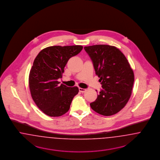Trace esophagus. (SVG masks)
Here are the masks:
<instances>
[{"instance_id":"34e87169","label":"esophagus","mask_w":160,"mask_h":160,"mask_svg":"<svg viewBox=\"0 0 160 160\" xmlns=\"http://www.w3.org/2000/svg\"><path fill=\"white\" fill-rule=\"evenodd\" d=\"M79 91L81 92H85L86 90L84 88H79Z\"/></svg>"}]
</instances>
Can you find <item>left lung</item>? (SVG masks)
Returning <instances> with one entry per match:
<instances>
[{"label": "left lung", "instance_id": "obj_1", "mask_svg": "<svg viewBox=\"0 0 160 160\" xmlns=\"http://www.w3.org/2000/svg\"><path fill=\"white\" fill-rule=\"evenodd\" d=\"M84 49L102 85L91 108L100 115H113L125 106L132 95L134 81L132 69L123 53L115 47L95 45Z\"/></svg>", "mask_w": 160, "mask_h": 160}]
</instances>
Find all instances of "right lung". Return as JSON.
I'll list each match as a JSON object with an SVG mask.
<instances>
[{
  "label": "right lung",
  "instance_id": "right-lung-1",
  "mask_svg": "<svg viewBox=\"0 0 160 160\" xmlns=\"http://www.w3.org/2000/svg\"><path fill=\"white\" fill-rule=\"evenodd\" d=\"M81 45L52 46L43 49L35 58L28 77L32 98L35 104L49 117H60L69 110L77 87L59 85L70 58L78 54Z\"/></svg>",
  "mask_w": 160,
  "mask_h": 160
}]
</instances>
